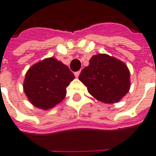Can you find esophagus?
I'll return each instance as SVG.
<instances>
[{"instance_id":"34e87169","label":"esophagus","mask_w":156,"mask_h":156,"mask_svg":"<svg viewBox=\"0 0 156 156\" xmlns=\"http://www.w3.org/2000/svg\"><path fill=\"white\" fill-rule=\"evenodd\" d=\"M79 74H80V71H78V72H76V73H74L75 77H76V78H78V76H79Z\"/></svg>"}]
</instances>
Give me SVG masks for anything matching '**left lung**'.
<instances>
[{
    "instance_id": "left-lung-1",
    "label": "left lung",
    "mask_w": 156,
    "mask_h": 156,
    "mask_svg": "<svg viewBox=\"0 0 156 156\" xmlns=\"http://www.w3.org/2000/svg\"><path fill=\"white\" fill-rule=\"evenodd\" d=\"M78 78L92 96L108 104L118 102L130 89V73L125 63L106 54L93 55Z\"/></svg>"
}]
</instances>
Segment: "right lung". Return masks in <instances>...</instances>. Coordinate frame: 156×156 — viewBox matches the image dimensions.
Returning <instances> with one entry per match:
<instances>
[{
    "instance_id": "1",
    "label": "right lung",
    "mask_w": 156,
    "mask_h": 156,
    "mask_svg": "<svg viewBox=\"0 0 156 156\" xmlns=\"http://www.w3.org/2000/svg\"><path fill=\"white\" fill-rule=\"evenodd\" d=\"M67 66L53 57L37 62L25 75L23 90L31 104L42 110L53 108L66 96L74 79Z\"/></svg>"
}]
</instances>
